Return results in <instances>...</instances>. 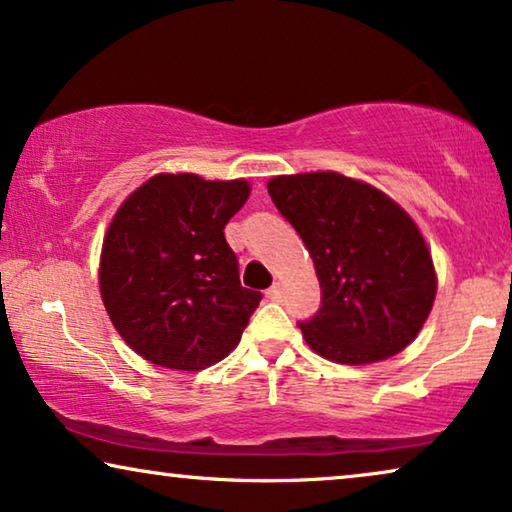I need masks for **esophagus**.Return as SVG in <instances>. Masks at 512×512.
Segmentation results:
<instances>
[{
  "label": "esophagus",
  "instance_id": "esophagus-1",
  "mask_svg": "<svg viewBox=\"0 0 512 512\" xmlns=\"http://www.w3.org/2000/svg\"><path fill=\"white\" fill-rule=\"evenodd\" d=\"M265 296H268L270 300H282V296H284V289H282V284H272L268 291H265Z\"/></svg>",
  "mask_w": 512,
  "mask_h": 512
}]
</instances>
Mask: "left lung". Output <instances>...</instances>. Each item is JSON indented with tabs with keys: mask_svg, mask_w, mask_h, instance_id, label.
Here are the masks:
<instances>
[{
	"mask_svg": "<svg viewBox=\"0 0 512 512\" xmlns=\"http://www.w3.org/2000/svg\"><path fill=\"white\" fill-rule=\"evenodd\" d=\"M268 193L317 268L321 307L298 324L307 345L352 366L408 347L436 298L431 254L410 216L335 172L275 177Z\"/></svg>",
	"mask_w": 512,
	"mask_h": 512,
	"instance_id": "left-lung-1",
	"label": "left lung"
}]
</instances>
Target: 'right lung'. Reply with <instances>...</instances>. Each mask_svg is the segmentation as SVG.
Instances as JSON below:
<instances>
[{"label": "right lung", "mask_w": 512, "mask_h": 512, "mask_svg": "<svg viewBox=\"0 0 512 512\" xmlns=\"http://www.w3.org/2000/svg\"><path fill=\"white\" fill-rule=\"evenodd\" d=\"M249 184L156 174L118 209L100 258V293L121 338L146 361L200 370L242 338L261 293L240 284L223 228Z\"/></svg>", "instance_id": "obj_1"}]
</instances>
